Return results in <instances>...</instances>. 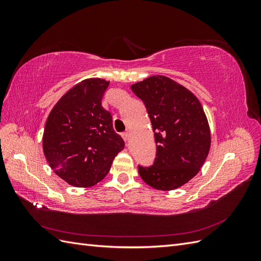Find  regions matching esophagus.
I'll list each match as a JSON object with an SVG mask.
<instances>
[{"label":"esophagus","instance_id":"34e87169","mask_svg":"<svg viewBox=\"0 0 261 261\" xmlns=\"http://www.w3.org/2000/svg\"><path fill=\"white\" fill-rule=\"evenodd\" d=\"M122 137H123L124 141H128V139H129V137H130V135H129V133H128V132H125V133H122Z\"/></svg>","mask_w":261,"mask_h":261}]
</instances>
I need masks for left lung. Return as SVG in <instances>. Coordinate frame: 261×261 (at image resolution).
Listing matches in <instances>:
<instances>
[{
	"instance_id": "8db88e82",
	"label": "left lung",
	"mask_w": 261,
	"mask_h": 261,
	"mask_svg": "<svg viewBox=\"0 0 261 261\" xmlns=\"http://www.w3.org/2000/svg\"><path fill=\"white\" fill-rule=\"evenodd\" d=\"M130 88L145 103L156 145L153 164L139 165V175L159 191L178 188L199 172L210 150V128L200 102L184 86L161 75Z\"/></svg>"
}]
</instances>
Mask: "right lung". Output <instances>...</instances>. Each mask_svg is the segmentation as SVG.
Listing matches in <instances>:
<instances>
[{"label":"right lung","mask_w":261,"mask_h":261,"mask_svg":"<svg viewBox=\"0 0 261 261\" xmlns=\"http://www.w3.org/2000/svg\"><path fill=\"white\" fill-rule=\"evenodd\" d=\"M110 82L88 78L75 85L52 109L45 123L43 153L55 174L75 187L103 179L125 143L101 106Z\"/></svg>","instance_id":"obj_1"}]
</instances>
